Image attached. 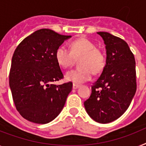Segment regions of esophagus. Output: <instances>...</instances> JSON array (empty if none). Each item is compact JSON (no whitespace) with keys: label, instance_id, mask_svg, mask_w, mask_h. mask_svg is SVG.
Returning <instances> with one entry per match:
<instances>
[{"label":"esophagus","instance_id":"obj_1","mask_svg":"<svg viewBox=\"0 0 146 146\" xmlns=\"http://www.w3.org/2000/svg\"><path fill=\"white\" fill-rule=\"evenodd\" d=\"M79 86H80V85H79V84H73V89H77L78 88H79Z\"/></svg>","mask_w":146,"mask_h":146}]
</instances>
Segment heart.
Returning a JSON list of instances; mask_svg holds the SVG:
<instances>
[{"mask_svg": "<svg viewBox=\"0 0 146 146\" xmlns=\"http://www.w3.org/2000/svg\"><path fill=\"white\" fill-rule=\"evenodd\" d=\"M56 62L64 69L73 65L78 59L79 68L67 72V80L76 84L89 81L92 74H99L105 66V56L100 49L86 38H79L70 44V50L64 46H59L56 51Z\"/></svg>", "mask_w": 146, "mask_h": 146, "instance_id": "b5f03b06", "label": "heart"}]
</instances>
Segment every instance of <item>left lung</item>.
I'll return each mask as SVG.
<instances>
[{
	"mask_svg": "<svg viewBox=\"0 0 146 146\" xmlns=\"http://www.w3.org/2000/svg\"><path fill=\"white\" fill-rule=\"evenodd\" d=\"M97 33L106 45V64L84 105L94 120L108 123L120 117L131 102L137 90L136 63L124 40L106 32Z\"/></svg>",
	"mask_w": 146,
	"mask_h": 146,
	"instance_id": "8db88e82",
	"label": "left lung"
}]
</instances>
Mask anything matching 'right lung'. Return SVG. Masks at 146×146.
<instances>
[{"label": "right lung", "mask_w": 146, "mask_h": 146, "mask_svg": "<svg viewBox=\"0 0 146 146\" xmlns=\"http://www.w3.org/2000/svg\"><path fill=\"white\" fill-rule=\"evenodd\" d=\"M70 37L41 29L25 38L15 50L9 87L17 111L30 122L45 124L54 119L72 90L71 82L51 84L64 79L55 54Z\"/></svg>", "instance_id": "obj_1"}]
</instances>
